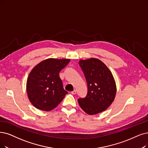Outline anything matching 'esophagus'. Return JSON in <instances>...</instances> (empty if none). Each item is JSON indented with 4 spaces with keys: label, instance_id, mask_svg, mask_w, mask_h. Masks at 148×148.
Returning a JSON list of instances; mask_svg holds the SVG:
<instances>
[{
    "label": "esophagus",
    "instance_id": "esophagus-1",
    "mask_svg": "<svg viewBox=\"0 0 148 148\" xmlns=\"http://www.w3.org/2000/svg\"><path fill=\"white\" fill-rule=\"evenodd\" d=\"M76 90H74L72 92H71V93H72V95H75V94H76Z\"/></svg>",
    "mask_w": 148,
    "mask_h": 148
}]
</instances>
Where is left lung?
I'll list each match as a JSON object with an SVG mask.
<instances>
[{
    "label": "left lung",
    "mask_w": 148,
    "mask_h": 148,
    "mask_svg": "<svg viewBox=\"0 0 148 148\" xmlns=\"http://www.w3.org/2000/svg\"><path fill=\"white\" fill-rule=\"evenodd\" d=\"M79 65L87 84V95L78 99L79 106L88 115L103 112L115 97L116 90L113 75L108 67L96 58L80 60Z\"/></svg>",
    "instance_id": "left-lung-1"
}]
</instances>
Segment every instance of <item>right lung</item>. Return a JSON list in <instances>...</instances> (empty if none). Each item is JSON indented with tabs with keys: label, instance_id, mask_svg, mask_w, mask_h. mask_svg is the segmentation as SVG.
<instances>
[{
	"label": "right lung",
	"instance_id": "obj_1",
	"mask_svg": "<svg viewBox=\"0 0 148 148\" xmlns=\"http://www.w3.org/2000/svg\"><path fill=\"white\" fill-rule=\"evenodd\" d=\"M70 61L69 59H47L31 71L27 81V92L35 108L50 111L62 101L68 92L64 89L59 74Z\"/></svg>",
	"mask_w": 148,
	"mask_h": 148
}]
</instances>
